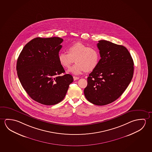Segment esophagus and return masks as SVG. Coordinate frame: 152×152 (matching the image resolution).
Returning a JSON list of instances; mask_svg holds the SVG:
<instances>
[{"label":"esophagus","instance_id":"1","mask_svg":"<svg viewBox=\"0 0 152 152\" xmlns=\"http://www.w3.org/2000/svg\"><path fill=\"white\" fill-rule=\"evenodd\" d=\"M73 78H74V80H79V79H80V78H79V77H76V76H73Z\"/></svg>","mask_w":152,"mask_h":152}]
</instances>
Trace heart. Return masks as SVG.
I'll return each mask as SVG.
<instances>
[{
	"label": "heart",
	"instance_id": "heart-1",
	"mask_svg": "<svg viewBox=\"0 0 152 152\" xmlns=\"http://www.w3.org/2000/svg\"><path fill=\"white\" fill-rule=\"evenodd\" d=\"M68 54L60 52L58 61L63 67L67 68L75 60L76 64L68 69V72L80 75L86 71L90 72L97 67L100 59V52L96 48L88 47L81 42H76L67 48Z\"/></svg>",
	"mask_w": 152,
	"mask_h": 152
}]
</instances>
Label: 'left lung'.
<instances>
[{"label":"left lung","instance_id":"left-lung-1","mask_svg":"<svg viewBox=\"0 0 152 152\" xmlns=\"http://www.w3.org/2000/svg\"><path fill=\"white\" fill-rule=\"evenodd\" d=\"M97 46L101 58L87 78L84 93L89 102L104 105L118 99L128 86L134 74V61L123 45L100 40Z\"/></svg>","mask_w":152,"mask_h":152}]
</instances>
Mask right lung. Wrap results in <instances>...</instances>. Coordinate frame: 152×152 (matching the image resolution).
I'll return each mask as SVG.
<instances>
[{
  "instance_id": "right-lung-1",
  "label": "right lung",
  "mask_w": 152,
  "mask_h": 152,
  "mask_svg": "<svg viewBox=\"0 0 152 152\" xmlns=\"http://www.w3.org/2000/svg\"><path fill=\"white\" fill-rule=\"evenodd\" d=\"M63 39L36 37L23 48L16 70L23 87L30 97L42 104L51 105L65 97L73 77L65 73L58 55Z\"/></svg>"
}]
</instances>
